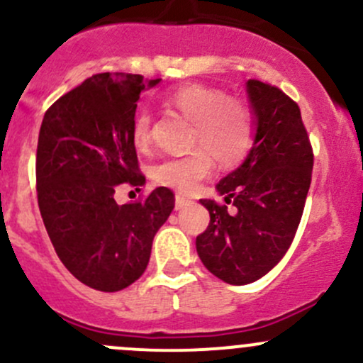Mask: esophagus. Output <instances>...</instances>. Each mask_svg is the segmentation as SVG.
I'll list each match as a JSON object with an SVG mask.
<instances>
[{
	"label": "esophagus",
	"mask_w": 363,
	"mask_h": 363,
	"mask_svg": "<svg viewBox=\"0 0 363 363\" xmlns=\"http://www.w3.org/2000/svg\"><path fill=\"white\" fill-rule=\"evenodd\" d=\"M189 200L184 196H175V212H181V210H184L186 206H189Z\"/></svg>",
	"instance_id": "34e87169"
}]
</instances>
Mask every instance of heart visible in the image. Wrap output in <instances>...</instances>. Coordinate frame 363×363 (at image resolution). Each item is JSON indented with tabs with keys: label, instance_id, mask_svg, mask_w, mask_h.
Here are the masks:
<instances>
[{
	"label": "heart",
	"instance_id": "heart-1",
	"mask_svg": "<svg viewBox=\"0 0 363 363\" xmlns=\"http://www.w3.org/2000/svg\"><path fill=\"white\" fill-rule=\"evenodd\" d=\"M165 105L194 123L191 143L203 148L165 158L153 165L151 177L157 184L189 193L212 170L210 153L220 165H234L252 148V113L238 99H227L224 91L203 84H184L167 94ZM133 141L139 150L148 148L151 141L148 108H141L134 117Z\"/></svg>",
	"mask_w": 363,
	"mask_h": 363
}]
</instances>
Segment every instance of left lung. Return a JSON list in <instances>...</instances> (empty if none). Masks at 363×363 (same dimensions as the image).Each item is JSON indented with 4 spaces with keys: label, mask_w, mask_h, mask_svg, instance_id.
Masks as SVG:
<instances>
[{
    "label": "left lung",
    "mask_w": 363,
    "mask_h": 363,
    "mask_svg": "<svg viewBox=\"0 0 363 363\" xmlns=\"http://www.w3.org/2000/svg\"><path fill=\"white\" fill-rule=\"evenodd\" d=\"M252 148L215 186L224 201L200 200L210 224L196 238L203 265L227 284L264 277L284 257L300 224L313 155L296 103L277 87L246 82Z\"/></svg>",
    "instance_id": "left-lung-1"
}]
</instances>
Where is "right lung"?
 I'll use <instances>...</instances> for the list:
<instances>
[{"label":"right lung","instance_id":"1","mask_svg":"<svg viewBox=\"0 0 363 363\" xmlns=\"http://www.w3.org/2000/svg\"><path fill=\"white\" fill-rule=\"evenodd\" d=\"M162 79L105 72L57 99L39 130L35 181L43 222L62 264L98 291H121L150 262L155 234L174 210L157 188L145 201L118 205L115 191L146 182L133 141L141 91Z\"/></svg>","mask_w":363,"mask_h":363}]
</instances>
